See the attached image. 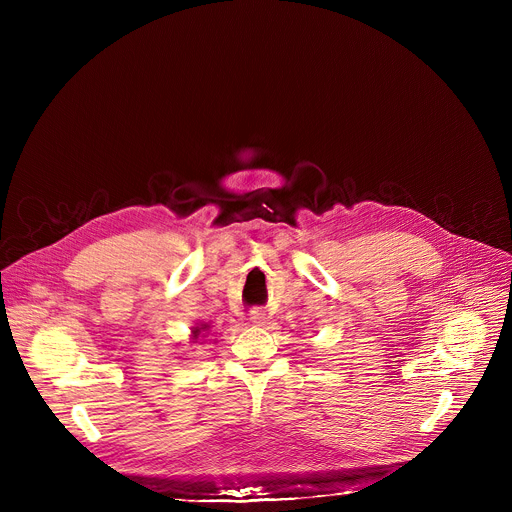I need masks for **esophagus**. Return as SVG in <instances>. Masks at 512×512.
<instances>
[{
    "label": "esophagus",
    "instance_id": "34e87169",
    "mask_svg": "<svg viewBox=\"0 0 512 512\" xmlns=\"http://www.w3.org/2000/svg\"><path fill=\"white\" fill-rule=\"evenodd\" d=\"M251 322L255 326H263L267 322V314L261 308H255V310H251Z\"/></svg>",
    "mask_w": 512,
    "mask_h": 512
}]
</instances>
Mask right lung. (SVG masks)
Instances as JSON below:
<instances>
[{"label": "right lung", "mask_w": 512, "mask_h": 512, "mask_svg": "<svg viewBox=\"0 0 512 512\" xmlns=\"http://www.w3.org/2000/svg\"><path fill=\"white\" fill-rule=\"evenodd\" d=\"M208 332H210V324L208 322H198L196 326L190 328V342H204Z\"/></svg>", "instance_id": "add662e5"}]
</instances>
